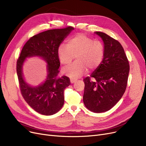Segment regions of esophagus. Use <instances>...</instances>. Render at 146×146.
<instances>
[{"mask_svg": "<svg viewBox=\"0 0 146 146\" xmlns=\"http://www.w3.org/2000/svg\"><path fill=\"white\" fill-rule=\"evenodd\" d=\"M76 82V80L75 79H70V82L72 83H74Z\"/></svg>", "mask_w": 146, "mask_h": 146, "instance_id": "34e87169", "label": "esophagus"}]
</instances>
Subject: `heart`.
Instances as JSON below:
<instances>
[{"mask_svg": "<svg viewBox=\"0 0 146 146\" xmlns=\"http://www.w3.org/2000/svg\"><path fill=\"white\" fill-rule=\"evenodd\" d=\"M105 55L104 44L86 35L79 33L68 39L66 44H61L58 48L60 63L67 66L76 58V62L64 68V73L71 79H78L87 69L94 71L99 67Z\"/></svg>", "mask_w": 146, "mask_h": 146, "instance_id": "obj_1", "label": "heart"}]
</instances>
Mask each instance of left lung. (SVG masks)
Wrapping results in <instances>:
<instances>
[{"label":"left lung","mask_w":146,"mask_h":146,"mask_svg":"<svg viewBox=\"0 0 146 146\" xmlns=\"http://www.w3.org/2000/svg\"><path fill=\"white\" fill-rule=\"evenodd\" d=\"M104 42L105 55L99 67L83 79V102L94 112L111 110L124 95L129 71V61L119 41L102 32L95 33ZM92 78L94 81L91 79Z\"/></svg>","instance_id":"8db88e82"}]
</instances>
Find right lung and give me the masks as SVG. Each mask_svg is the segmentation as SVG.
Wrapping results in <instances>:
<instances>
[{
    "label": "right lung",
    "instance_id": "obj_1",
    "mask_svg": "<svg viewBox=\"0 0 146 146\" xmlns=\"http://www.w3.org/2000/svg\"><path fill=\"white\" fill-rule=\"evenodd\" d=\"M74 28L46 31L31 37L23 47L17 63V72L20 90L27 103L36 112L44 115H51L60 110L64 104V90L70 85L66 76L60 77V66L58 48L60 44ZM40 56L48 63V76L41 86L29 87L23 79L21 67L28 56Z\"/></svg>",
    "mask_w": 146,
    "mask_h": 146
}]
</instances>
